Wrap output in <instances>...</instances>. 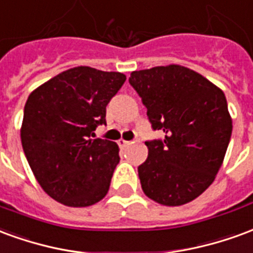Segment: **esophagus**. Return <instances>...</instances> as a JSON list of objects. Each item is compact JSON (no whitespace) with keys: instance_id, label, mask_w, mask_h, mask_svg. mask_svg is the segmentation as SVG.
Instances as JSON below:
<instances>
[{"instance_id":"esophagus-1","label":"esophagus","mask_w":253,"mask_h":253,"mask_svg":"<svg viewBox=\"0 0 253 253\" xmlns=\"http://www.w3.org/2000/svg\"><path fill=\"white\" fill-rule=\"evenodd\" d=\"M128 141H125V139H119V145H121V146H127V145H128Z\"/></svg>"}]
</instances>
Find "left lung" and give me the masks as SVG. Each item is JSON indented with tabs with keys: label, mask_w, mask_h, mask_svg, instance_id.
Wrapping results in <instances>:
<instances>
[{
	"label": "left lung",
	"mask_w": 253,
	"mask_h": 253,
	"mask_svg": "<svg viewBox=\"0 0 253 253\" xmlns=\"http://www.w3.org/2000/svg\"><path fill=\"white\" fill-rule=\"evenodd\" d=\"M128 83L154 131L138 167L145 195L165 206L194 201L211 184L232 135L226 97L199 73L179 65L132 72Z\"/></svg>",
	"instance_id": "left-lung-1"
}]
</instances>
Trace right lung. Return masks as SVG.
Here are the masks:
<instances>
[{"instance_id": "obj_1", "label": "right lung", "mask_w": 253, "mask_h": 253, "mask_svg": "<svg viewBox=\"0 0 253 253\" xmlns=\"http://www.w3.org/2000/svg\"><path fill=\"white\" fill-rule=\"evenodd\" d=\"M126 81L119 72L78 66L58 74L28 96L21 143L36 180L70 207L101 201L119 163V148L93 137L105 108Z\"/></svg>"}]
</instances>
